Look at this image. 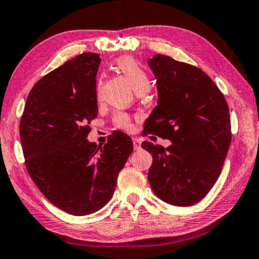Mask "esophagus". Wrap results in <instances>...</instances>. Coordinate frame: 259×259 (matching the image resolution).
I'll use <instances>...</instances> for the list:
<instances>
[{
    "mask_svg": "<svg viewBox=\"0 0 259 259\" xmlns=\"http://www.w3.org/2000/svg\"><path fill=\"white\" fill-rule=\"evenodd\" d=\"M132 142H133V147H135V149H139V148H141V144H142L141 138L135 137L132 139Z\"/></svg>",
    "mask_w": 259,
    "mask_h": 259,
    "instance_id": "34e87169",
    "label": "esophagus"
}]
</instances>
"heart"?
Listing matches in <instances>:
<instances>
[{"mask_svg": "<svg viewBox=\"0 0 259 259\" xmlns=\"http://www.w3.org/2000/svg\"><path fill=\"white\" fill-rule=\"evenodd\" d=\"M116 68L121 72L124 77L127 78L132 88L137 93H143L149 88L150 79L149 75L144 71L143 67L132 57H121L116 61ZM99 91H100V82L98 83L97 92L99 95ZM114 124L117 128L131 131L132 130V118L126 112H117L114 116Z\"/></svg>", "mask_w": 259, "mask_h": 259, "instance_id": "heart-1", "label": "heart"}]
</instances>
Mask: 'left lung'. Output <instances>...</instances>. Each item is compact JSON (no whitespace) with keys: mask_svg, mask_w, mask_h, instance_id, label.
<instances>
[{"mask_svg":"<svg viewBox=\"0 0 259 259\" xmlns=\"http://www.w3.org/2000/svg\"><path fill=\"white\" fill-rule=\"evenodd\" d=\"M158 84V105L143 135L170 139L166 149L143 142L153 156L148 172L158 198L188 207L207 196L217 182L231 143L229 106L223 93L198 67L170 56L148 61Z\"/></svg>","mask_w":259,"mask_h":259,"instance_id":"8db88e82","label":"left lung"}]
</instances>
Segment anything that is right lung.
<instances>
[{
	"label": "right lung",
	"instance_id": "add662e5",
	"mask_svg": "<svg viewBox=\"0 0 259 259\" xmlns=\"http://www.w3.org/2000/svg\"><path fill=\"white\" fill-rule=\"evenodd\" d=\"M100 61L98 54L84 52L42 77L20 118L28 174L52 204L72 215L95 213L111 199L133 150L132 139L118 131L104 147L87 139L98 116Z\"/></svg>",
	"mask_w": 259,
	"mask_h": 259
}]
</instances>
